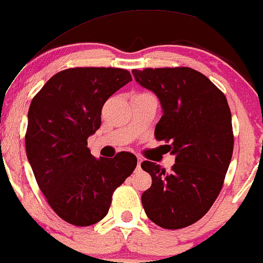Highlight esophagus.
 Instances as JSON below:
<instances>
[{"label":"esophagus","instance_id":"34e87169","mask_svg":"<svg viewBox=\"0 0 263 263\" xmlns=\"http://www.w3.org/2000/svg\"><path fill=\"white\" fill-rule=\"evenodd\" d=\"M141 162H143V160H141L140 157H138V163H137V167H138V168H140V165H141Z\"/></svg>","mask_w":263,"mask_h":263}]
</instances>
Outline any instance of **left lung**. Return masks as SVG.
Masks as SVG:
<instances>
[{
  "instance_id": "1",
  "label": "left lung",
  "mask_w": 263,
  "mask_h": 263,
  "mask_svg": "<svg viewBox=\"0 0 263 263\" xmlns=\"http://www.w3.org/2000/svg\"><path fill=\"white\" fill-rule=\"evenodd\" d=\"M135 81L154 92L162 108L157 140L171 141V172L144 161L153 184L141 196L147 218L181 229L204 217L220 193L233 156L229 104L208 77L190 67L133 70Z\"/></svg>"
}]
</instances>
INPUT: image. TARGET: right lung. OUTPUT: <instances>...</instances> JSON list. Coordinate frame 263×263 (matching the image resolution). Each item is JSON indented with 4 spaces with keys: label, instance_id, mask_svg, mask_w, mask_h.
<instances>
[{
    "label": "right lung",
    "instance_id": "obj_1",
    "mask_svg": "<svg viewBox=\"0 0 263 263\" xmlns=\"http://www.w3.org/2000/svg\"><path fill=\"white\" fill-rule=\"evenodd\" d=\"M130 81L123 69L75 67L52 76L32 100L28 161L49 205L67 223L88 227L102 220L114 190L137 167L130 153L96 159L87 147L101 126L103 104Z\"/></svg>",
    "mask_w": 263,
    "mask_h": 263
}]
</instances>
